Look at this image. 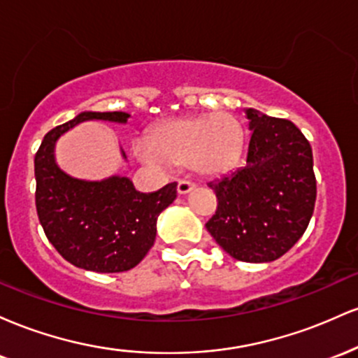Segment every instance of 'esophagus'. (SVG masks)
<instances>
[{
    "instance_id": "esophagus-1",
    "label": "esophagus",
    "mask_w": 358,
    "mask_h": 358,
    "mask_svg": "<svg viewBox=\"0 0 358 358\" xmlns=\"http://www.w3.org/2000/svg\"><path fill=\"white\" fill-rule=\"evenodd\" d=\"M193 188V183L190 180H178V185H176V192L180 193V195H185V193H188Z\"/></svg>"
}]
</instances>
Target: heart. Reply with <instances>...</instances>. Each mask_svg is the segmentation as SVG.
I'll return each instance as SVG.
<instances>
[{
  "mask_svg": "<svg viewBox=\"0 0 358 358\" xmlns=\"http://www.w3.org/2000/svg\"><path fill=\"white\" fill-rule=\"evenodd\" d=\"M244 129L231 114H205L163 122L148 145L138 146L139 158L151 165H187L203 175H222L239 163Z\"/></svg>",
  "mask_w": 358,
  "mask_h": 358,
  "instance_id": "b5f03b06",
  "label": "heart"
}]
</instances>
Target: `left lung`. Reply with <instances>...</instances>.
<instances>
[{"label":"left lung","instance_id":"8db88e82","mask_svg":"<svg viewBox=\"0 0 358 358\" xmlns=\"http://www.w3.org/2000/svg\"><path fill=\"white\" fill-rule=\"evenodd\" d=\"M248 162L208 187L215 215L207 231L229 256L244 262H271L293 248L315 210L313 153L301 131L287 119L245 109Z\"/></svg>","mask_w":358,"mask_h":358}]
</instances>
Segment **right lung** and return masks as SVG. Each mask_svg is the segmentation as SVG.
Wrapping results in <instances>:
<instances>
[{
	"instance_id": "add662e5",
	"label": "right lung",
	"mask_w": 358,
	"mask_h": 358,
	"mask_svg": "<svg viewBox=\"0 0 358 358\" xmlns=\"http://www.w3.org/2000/svg\"><path fill=\"white\" fill-rule=\"evenodd\" d=\"M127 117L119 110L80 113L48 131L35 155V203L45 236L65 261L94 273H122L143 261L155 244L158 215L176 199V183L141 193L126 176L85 182L64 173L53 151L57 139L79 122Z\"/></svg>"
}]
</instances>
